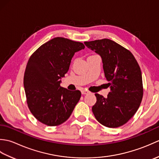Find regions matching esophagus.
Instances as JSON below:
<instances>
[{
	"label": "esophagus",
	"instance_id": "obj_1",
	"mask_svg": "<svg viewBox=\"0 0 159 159\" xmlns=\"http://www.w3.org/2000/svg\"><path fill=\"white\" fill-rule=\"evenodd\" d=\"M81 93H82V94H87V93H89V92L88 91H87V90H85V89H83V90H82L81 91Z\"/></svg>",
	"mask_w": 159,
	"mask_h": 159
}]
</instances>
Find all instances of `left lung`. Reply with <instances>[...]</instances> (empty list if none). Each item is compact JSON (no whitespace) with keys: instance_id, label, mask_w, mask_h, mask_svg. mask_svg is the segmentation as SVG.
<instances>
[{"instance_id":"obj_1","label":"left lung","mask_w":159,"mask_h":159,"mask_svg":"<svg viewBox=\"0 0 159 159\" xmlns=\"http://www.w3.org/2000/svg\"><path fill=\"white\" fill-rule=\"evenodd\" d=\"M84 43L102 57L104 75L111 87L106 98L95 94L94 116L106 127L123 126L135 114L142 100L143 87L139 64L130 50L111 39Z\"/></svg>"}]
</instances>
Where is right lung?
<instances>
[{
	"label": "right lung",
	"instance_id": "obj_1",
	"mask_svg": "<svg viewBox=\"0 0 159 159\" xmlns=\"http://www.w3.org/2000/svg\"><path fill=\"white\" fill-rule=\"evenodd\" d=\"M84 48L81 42L57 37L30 57L24 75L26 103L42 124L55 126L65 122L79 101L80 91L61 87L60 79L68 71L74 53Z\"/></svg>",
	"mask_w": 159,
	"mask_h": 159
}]
</instances>
